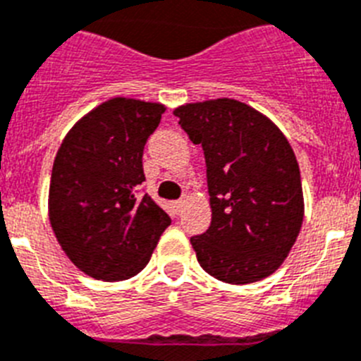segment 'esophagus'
<instances>
[{
  "instance_id": "esophagus-1",
  "label": "esophagus",
  "mask_w": 361,
  "mask_h": 361,
  "mask_svg": "<svg viewBox=\"0 0 361 361\" xmlns=\"http://www.w3.org/2000/svg\"><path fill=\"white\" fill-rule=\"evenodd\" d=\"M183 205H185V200L183 198L176 200V202L172 203V207H174V212H176V214H180L181 209H183Z\"/></svg>"
}]
</instances>
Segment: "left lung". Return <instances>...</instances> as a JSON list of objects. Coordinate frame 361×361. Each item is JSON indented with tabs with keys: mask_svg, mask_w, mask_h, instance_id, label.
<instances>
[{
	"mask_svg": "<svg viewBox=\"0 0 361 361\" xmlns=\"http://www.w3.org/2000/svg\"><path fill=\"white\" fill-rule=\"evenodd\" d=\"M174 116L205 154L212 219L205 233L190 238L200 265L233 285L272 274L303 221L302 178L289 142L236 99L189 103Z\"/></svg>",
	"mask_w": 361,
	"mask_h": 361,
	"instance_id": "8db88e82",
	"label": "left lung"
}]
</instances>
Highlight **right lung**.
<instances>
[{"label": "right lung", "mask_w": 361, "mask_h": 361, "mask_svg": "<svg viewBox=\"0 0 361 361\" xmlns=\"http://www.w3.org/2000/svg\"><path fill=\"white\" fill-rule=\"evenodd\" d=\"M165 106L114 98L78 121L52 167L50 225L61 249L96 280L136 276L171 218L142 189L143 149Z\"/></svg>", "instance_id": "add662e5"}]
</instances>
